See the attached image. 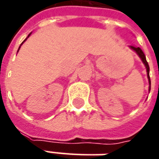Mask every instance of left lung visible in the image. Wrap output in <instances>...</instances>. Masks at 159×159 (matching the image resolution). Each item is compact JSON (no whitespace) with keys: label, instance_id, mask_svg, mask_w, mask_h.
Returning <instances> with one entry per match:
<instances>
[{"label":"left lung","instance_id":"1","mask_svg":"<svg viewBox=\"0 0 159 159\" xmlns=\"http://www.w3.org/2000/svg\"><path fill=\"white\" fill-rule=\"evenodd\" d=\"M129 48H131L132 50H134V52L137 54L138 56H139V57L141 58V60L143 61V63L145 65V67H146V71H147V77H148V80H149V85H150V87H149V92L150 91V67H149V64H148V62H147V60H146V57H145V55H144V53L143 52V50L139 48V47H134V46H129Z\"/></svg>","mask_w":159,"mask_h":159}]
</instances>
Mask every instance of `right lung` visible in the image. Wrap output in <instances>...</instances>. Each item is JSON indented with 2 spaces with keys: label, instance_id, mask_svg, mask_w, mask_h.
<instances>
[{
  "label": "right lung",
  "instance_id": "right-lung-1",
  "mask_svg": "<svg viewBox=\"0 0 159 159\" xmlns=\"http://www.w3.org/2000/svg\"><path fill=\"white\" fill-rule=\"evenodd\" d=\"M31 34H32V33H31ZM31 34H29V35H28L27 37H26V39H25V40H24V41H23V42H22V43H21V45H20V46H19V48H18V50H17V52H18V51H19V49H20V48H21V46H22V45H23V43H24V42H25V40H27L28 38H29V36H30V35H31Z\"/></svg>",
  "mask_w": 159,
  "mask_h": 159
}]
</instances>
